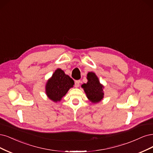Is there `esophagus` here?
Returning <instances> with one entry per match:
<instances>
[{
    "label": "esophagus",
    "instance_id": "esophagus-1",
    "mask_svg": "<svg viewBox=\"0 0 153 153\" xmlns=\"http://www.w3.org/2000/svg\"><path fill=\"white\" fill-rule=\"evenodd\" d=\"M80 85V81L79 80H77L75 81V87L76 88H78L79 86Z\"/></svg>",
    "mask_w": 153,
    "mask_h": 153
}]
</instances>
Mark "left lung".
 Masks as SVG:
<instances>
[{"label":"left lung","mask_w":153,"mask_h":153,"mask_svg":"<svg viewBox=\"0 0 153 153\" xmlns=\"http://www.w3.org/2000/svg\"><path fill=\"white\" fill-rule=\"evenodd\" d=\"M87 79L88 82L84 83L81 87L85 91L88 99L93 103L100 102L104 96V86L100 82L98 77L93 72L88 73Z\"/></svg>","instance_id":"obj_1"}]
</instances>
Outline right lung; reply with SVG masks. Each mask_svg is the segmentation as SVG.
Listing matches in <instances>:
<instances>
[{
	"instance_id": "add662e5",
	"label": "right lung",
	"mask_w": 153,
	"mask_h": 153,
	"mask_svg": "<svg viewBox=\"0 0 153 153\" xmlns=\"http://www.w3.org/2000/svg\"><path fill=\"white\" fill-rule=\"evenodd\" d=\"M74 85V81L72 78L65 74L61 68H57L46 82V94L53 102H60Z\"/></svg>"
}]
</instances>
